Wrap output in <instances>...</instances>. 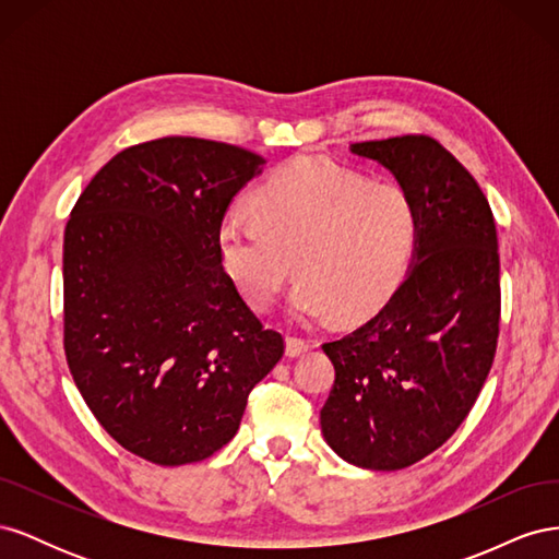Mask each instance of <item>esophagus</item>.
I'll use <instances>...</instances> for the list:
<instances>
[{"mask_svg":"<svg viewBox=\"0 0 559 559\" xmlns=\"http://www.w3.org/2000/svg\"><path fill=\"white\" fill-rule=\"evenodd\" d=\"M310 347L312 343L306 341V337H296V335L286 337V357H300V354L308 352Z\"/></svg>","mask_w":559,"mask_h":559,"instance_id":"esophagus-1","label":"esophagus"}]
</instances>
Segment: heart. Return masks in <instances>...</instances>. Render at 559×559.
I'll list each match as a JSON object with an SVG mask.
<instances>
[{
	"label": "heart",
	"mask_w": 559,
	"mask_h": 559,
	"mask_svg": "<svg viewBox=\"0 0 559 559\" xmlns=\"http://www.w3.org/2000/svg\"><path fill=\"white\" fill-rule=\"evenodd\" d=\"M257 212L233 210L218 226V257L242 298L273 306L289 280H300L289 312L317 324L337 308L347 317L373 312L411 265L419 216L396 181H373L324 156H300L267 177Z\"/></svg>",
	"instance_id": "b5f03b06"
}]
</instances>
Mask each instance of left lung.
<instances>
[{"mask_svg":"<svg viewBox=\"0 0 559 559\" xmlns=\"http://www.w3.org/2000/svg\"><path fill=\"white\" fill-rule=\"evenodd\" d=\"M415 200V263L386 306L341 341L319 413L345 462L399 471L441 448L476 403L495 361L501 284L495 214L478 181L429 134L352 144Z\"/></svg>","mask_w":559,"mask_h":559,"instance_id":"left-lung-1","label":"left lung"}]
</instances>
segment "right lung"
<instances>
[{"mask_svg":"<svg viewBox=\"0 0 559 559\" xmlns=\"http://www.w3.org/2000/svg\"><path fill=\"white\" fill-rule=\"evenodd\" d=\"M263 163L198 138L134 144L91 179L67 222V366L103 429L146 462L222 450L284 354L216 245L233 195Z\"/></svg>","mask_w":559,"mask_h":559,"instance_id":"1","label":"right lung"}]
</instances>
